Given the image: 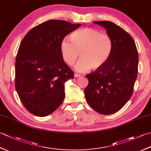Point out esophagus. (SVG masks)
I'll return each mask as SVG.
<instances>
[{
    "mask_svg": "<svg viewBox=\"0 0 151 151\" xmlns=\"http://www.w3.org/2000/svg\"><path fill=\"white\" fill-rule=\"evenodd\" d=\"M74 76H75V78H78V77H80V76H81V75H79V74L75 73V75H74Z\"/></svg>",
    "mask_w": 151,
    "mask_h": 151,
    "instance_id": "1",
    "label": "esophagus"
}]
</instances>
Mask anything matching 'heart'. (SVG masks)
<instances>
[{
    "instance_id": "obj_1",
    "label": "heart",
    "mask_w": 151,
    "mask_h": 151,
    "mask_svg": "<svg viewBox=\"0 0 151 151\" xmlns=\"http://www.w3.org/2000/svg\"><path fill=\"white\" fill-rule=\"evenodd\" d=\"M63 60L73 65L81 52L82 58L76 64V71L84 73L91 68H102L110 59L113 50V41L108 34L101 33L94 28H86L70 34V40L64 38L61 42Z\"/></svg>"
}]
</instances>
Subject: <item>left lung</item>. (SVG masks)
I'll use <instances>...</instances> for the list:
<instances>
[{
	"mask_svg": "<svg viewBox=\"0 0 151 151\" xmlns=\"http://www.w3.org/2000/svg\"><path fill=\"white\" fill-rule=\"evenodd\" d=\"M103 27L113 41L110 59L102 68L86 75L84 90L89 105L99 114L115 113L129 101L137 76L138 54L130 35L110 21H95Z\"/></svg>",
	"mask_w": 151,
	"mask_h": 151,
	"instance_id": "1",
	"label": "left lung"
}]
</instances>
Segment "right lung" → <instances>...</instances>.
<instances>
[{"label":"right lung","mask_w":151,"mask_h":151,"mask_svg":"<svg viewBox=\"0 0 151 151\" xmlns=\"http://www.w3.org/2000/svg\"><path fill=\"white\" fill-rule=\"evenodd\" d=\"M81 25L49 20L32 28L22 39L15 60V85L31 114L45 117L62 104L64 84L74 78V73L63 61L61 42Z\"/></svg>","instance_id":"1"}]
</instances>
